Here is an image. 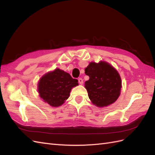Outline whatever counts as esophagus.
Here are the masks:
<instances>
[{
    "label": "esophagus",
    "mask_w": 155,
    "mask_h": 155,
    "mask_svg": "<svg viewBox=\"0 0 155 155\" xmlns=\"http://www.w3.org/2000/svg\"><path fill=\"white\" fill-rule=\"evenodd\" d=\"M78 83L80 84V85H83V80L81 79V78H79L78 79Z\"/></svg>",
    "instance_id": "34e87169"
}]
</instances>
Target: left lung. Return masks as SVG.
<instances>
[{"instance_id":"obj_1","label":"left lung","mask_w":155,"mask_h":155,"mask_svg":"<svg viewBox=\"0 0 155 155\" xmlns=\"http://www.w3.org/2000/svg\"><path fill=\"white\" fill-rule=\"evenodd\" d=\"M89 76L85 87L92 104L98 107L109 106L120 95L121 79L118 71L110 64L100 61L91 62L85 69Z\"/></svg>"}]
</instances>
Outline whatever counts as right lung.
<instances>
[{
	"instance_id": "1",
	"label": "right lung",
	"mask_w": 155,
	"mask_h": 155,
	"mask_svg": "<svg viewBox=\"0 0 155 155\" xmlns=\"http://www.w3.org/2000/svg\"><path fill=\"white\" fill-rule=\"evenodd\" d=\"M78 85V79L59 68H55L42 76L37 85L41 98L51 107L62 105L70 96L72 88Z\"/></svg>"
}]
</instances>
